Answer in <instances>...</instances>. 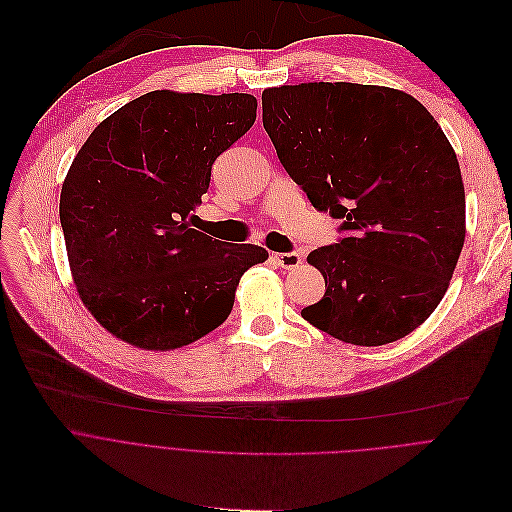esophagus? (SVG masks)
<instances>
[{
	"label": "esophagus",
	"instance_id": "esophagus-1",
	"mask_svg": "<svg viewBox=\"0 0 512 512\" xmlns=\"http://www.w3.org/2000/svg\"><path fill=\"white\" fill-rule=\"evenodd\" d=\"M274 260H276L278 266H282L286 270H292L300 264L302 258H300L298 252H278V254H274Z\"/></svg>",
	"mask_w": 512,
	"mask_h": 512
}]
</instances>
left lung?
Instances as JSON below:
<instances>
[{
	"mask_svg": "<svg viewBox=\"0 0 512 512\" xmlns=\"http://www.w3.org/2000/svg\"><path fill=\"white\" fill-rule=\"evenodd\" d=\"M276 155L341 238L309 254L325 296L302 319L363 347L393 343L440 304L464 246V185L452 145L401 90L309 82L266 88Z\"/></svg>",
	"mask_w": 512,
	"mask_h": 512,
	"instance_id": "left-lung-1",
	"label": "left lung"
}]
</instances>
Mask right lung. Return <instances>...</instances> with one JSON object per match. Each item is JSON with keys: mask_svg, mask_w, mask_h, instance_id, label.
Listing matches in <instances>:
<instances>
[{"mask_svg": "<svg viewBox=\"0 0 512 512\" xmlns=\"http://www.w3.org/2000/svg\"><path fill=\"white\" fill-rule=\"evenodd\" d=\"M252 94L147 92L102 121L74 157L60 224L76 290L115 337L167 351L220 327L242 274L268 258L195 228L214 161L256 121Z\"/></svg>", "mask_w": 512, "mask_h": 512, "instance_id": "add662e5", "label": "right lung"}]
</instances>
